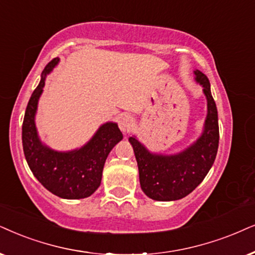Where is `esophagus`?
Wrapping results in <instances>:
<instances>
[{
    "instance_id": "34e87169",
    "label": "esophagus",
    "mask_w": 255,
    "mask_h": 255,
    "mask_svg": "<svg viewBox=\"0 0 255 255\" xmlns=\"http://www.w3.org/2000/svg\"><path fill=\"white\" fill-rule=\"evenodd\" d=\"M133 126H134V119L128 114L122 115L120 120H119V127H120V129L124 131V133H128V131H130L131 128H133Z\"/></svg>"
}]
</instances>
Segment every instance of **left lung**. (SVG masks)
<instances>
[{
  "mask_svg": "<svg viewBox=\"0 0 255 255\" xmlns=\"http://www.w3.org/2000/svg\"><path fill=\"white\" fill-rule=\"evenodd\" d=\"M195 80L207 98L205 130L195 143L176 155L151 154L135 137H129L137 161L138 178L144 194L157 201L185 198L198 187L214 163L219 146L218 111L208 77L195 70Z\"/></svg>",
  "mask_w": 255,
  "mask_h": 255,
  "instance_id": "left-lung-1",
  "label": "left lung"
}]
</instances>
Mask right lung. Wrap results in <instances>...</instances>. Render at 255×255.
Listing matches in <instances>:
<instances>
[{
  "mask_svg": "<svg viewBox=\"0 0 255 255\" xmlns=\"http://www.w3.org/2000/svg\"><path fill=\"white\" fill-rule=\"evenodd\" d=\"M57 62L59 57H55L47 64L40 83L29 99L22 125V144L29 168L44 188L62 199H83L99 188L109 151L124 136L117 124L108 122L80 149L64 153L41 143L35 127V113L46 75Z\"/></svg>",
  "mask_w": 255,
  "mask_h": 255,
  "instance_id": "right-lung-1",
  "label": "right lung"
}]
</instances>
